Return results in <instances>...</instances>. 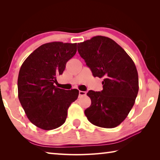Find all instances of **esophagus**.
<instances>
[{
  "label": "esophagus",
  "instance_id": "1",
  "mask_svg": "<svg viewBox=\"0 0 160 160\" xmlns=\"http://www.w3.org/2000/svg\"><path fill=\"white\" fill-rule=\"evenodd\" d=\"M79 96H85V95H86V92L79 90Z\"/></svg>",
  "mask_w": 160,
  "mask_h": 160
}]
</instances>
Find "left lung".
I'll return each mask as SVG.
<instances>
[{
    "mask_svg": "<svg viewBox=\"0 0 160 160\" xmlns=\"http://www.w3.org/2000/svg\"><path fill=\"white\" fill-rule=\"evenodd\" d=\"M78 52L94 77L104 78L101 92L90 90L88 120L103 128H114L127 116L139 90L136 65L125 50L112 39L98 35L78 43Z\"/></svg>",
    "mask_w": 160,
    "mask_h": 160,
    "instance_id": "obj_1",
    "label": "left lung"
}]
</instances>
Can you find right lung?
I'll return each instance as SVG.
<instances>
[{"label":"right lung","instance_id":"obj_1","mask_svg":"<svg viewBox=\"0 0 160 160\" xmlns=\"http://www.w3.org/2000/svg\"><path fill=\"white\" fill-rule=\"evenodd\" d=\"M77 43L52 42L31 53L21 66L18 79V98L27 118L34 125L52 130L65 122L68 109L79 90L57 88L56 76L76 54Z\"/></svg>","mask_w":160,"mask_h":160}]
</instances>
